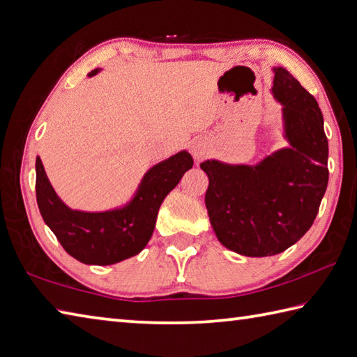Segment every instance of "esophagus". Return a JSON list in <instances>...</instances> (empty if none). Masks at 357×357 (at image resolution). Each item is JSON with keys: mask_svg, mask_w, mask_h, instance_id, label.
Masks as SVG:
<instances>
[{"mask_svg": "<svg viewBox=\"0 0 357 357\" xmlns=\"http://www.w3.org/2000/svg\"><path fill=\"white\" fill-rule=\"evenodd\" d=\"M191 152H192L194 160L200 161L202 158H205L208 153H210V146H208V143L204 139H196L191 146Z\"/></svg>", "mask_w": 357, "mask_h": 357, "instance_id": "34e87169", "label": "esophagus"}]
</instances>
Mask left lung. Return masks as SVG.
Segmentation results:
<instances>
[{
    "mask_svg": "<svg viewBox=\"0 0 357 357\" xmlns=\"http://www.w3.org/2000/svg\"><path fill=\"white\" fill-rule=\"evenodd\" d=\"M272 71L289 146L255 165L200 163L210 180L205 205L219 242L252 258L278 255L303 236L328 186V139L317 100L283 66Z\"/></svg>",
    "mask_w": 357,
    "mask_h": 357,
    "instance_id": "obj_1",
    "label": "left lung"
}]
</instances>
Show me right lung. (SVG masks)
Returning a JSON list of instances; mask_svg holds the SVG:
<instances>
[{
  "label": "right lung",
  "instance_id": "obj_1",
  "mask_svg": "<svg viewBox=\"0 0 357 357\" xmlns=\"http://www.w3.org/2000/svg\"><path fill=\"white\" fill-rule=\"evenodd\" d=\"M100 71H90L89 77ZM192 165L190 152L180 151L149 167L123 205L104 211H84L74 210L57 196L42 158L37 157V205L45 224L74 259L89 266H112L135 257L147 245L160 205Z\"/></svg>",
  "mask_w": 357,
  "mask_h": 357
}]
</instances>
